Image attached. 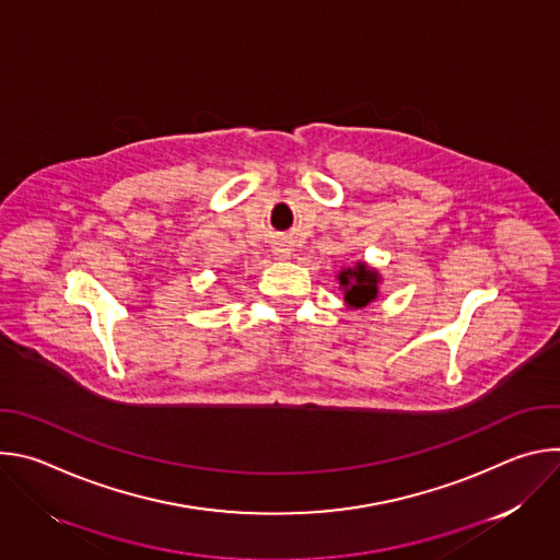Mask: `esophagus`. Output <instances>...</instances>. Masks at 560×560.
Wrapping results in <instances>:
<instances>
[{
  "label": "esophagus",
  "instance_id": "esophagus-1",
  "mask_svg": "<svg viewBox=\"0 0 560 560\" xmlns=\"http://www.w3.org/2000/svg\"><path fill=\"white\" fill-rule=\"evenodd\" d=\"M279 257H283V259H285V257H290V253L283 248V250H279Z\"/></svg>",
  "mask_w": 560,
  "mask_h": 560
}]
</instances>
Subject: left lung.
<instances>
[{
	"label": "left lung",
	"instance_id": "left-lung-1",
	"mask_svg": "<svg viewBox=\"0 0 560 560\" xmlns=\"http://www.w3.org/2000/svg\"><path fill=\"white\" fill-rule=\"evenodd\" d=\"M337 279L341 283L343 299L350 307H365L378 294L381 277L376 270H372L363 261H357V266H352V268H343L337 275Z\"/></svg>",
	"mask_w": 560,
	"mask_h": 560
}]
</instances>
